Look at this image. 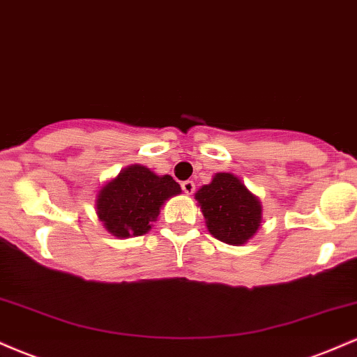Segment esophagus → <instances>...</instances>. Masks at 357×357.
<instances>
[{
  "label": "esophagus",
  "instance_id": "34e87169",
  "mask_svg": "<svg viewBox=\"0 0 357 357\" xmlns=\"http://www.w3.org/2000/svg\"><path fill=\"white\" fill-rule=\"evenodd\" d=\"M181 188H183V191L186 192V195H192V192H195V183H192V181H183Z\"/></svg>",
  "mask_w": 357,
  "mask_h": 357
}]
</instances>
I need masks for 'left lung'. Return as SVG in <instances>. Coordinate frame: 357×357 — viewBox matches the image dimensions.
<instances>
[{"mask_svg":"<svg viewBox=\"0 0 357 357\" xmlns=\"http://www.w3.org/2000/svg\"><path fill=\"white\" fill-rule=\"evenodd\" d=\"M208 231L228 245L247 243L261 223L260 199L231 173L213 176L195 195Z\"/></svg>","mask_w":357,"mask_h":357,"instance_id":"8db88e82","label":"left lung"}]
</instances>
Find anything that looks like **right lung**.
Returning a JSON list of instances; mask_svg holds the SVG:
<instances>
[{"mask_svg": "<svg viewBox=\"0 0 357 357\" xmlns=\"http://www.w3.org/2000/svg\"><path fill=\"white\" fill-rule=\"evenodd\" d=\"M181 192L169 174L158 176L141 165L127 166L97 195V216L117 238L141 236L151 230L161 206Z\"/></svg>", "mask_w": 357, "mask_h": 357, "instance_id": "obj_1", "label": "right lung"}]
</instances>
